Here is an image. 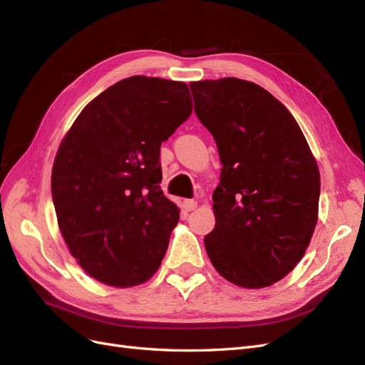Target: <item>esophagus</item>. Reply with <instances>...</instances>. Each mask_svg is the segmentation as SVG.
Listing matches in <instances>:
<instances>
[{"mask_svg": "<svg viewBox=\"0 0 365 365\" xmlns=\"http://www.w3.org/2000/svg\"><path fill=\"white\" fill-rule=\"evenodd\" d=\"M197 207V202L193 201V200H184L182 201V208L185 210V212H192V210H195Z\"/></svg>", "mask_w": 365, "mask_h": 365, "instance_id": "obj_1", "label": "esophagus"}]
</instances>
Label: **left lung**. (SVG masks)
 Wrapping results in <instances>:
<instances>
[{"mask_svg": "<svg viewBox=\"0 0 365 365\" xmlns=\"http://www.w3.org/2000/svg\"><path fill=\"white\" fill-rule=\"evenodd\" d=\"M190 90L222 163L207 254L228 282L264 288L291 272L311 242L317 161L292 114L262 86L224 77L192 82Z\"/></svg>", "mask_w": 365, "mask_h": 365, "instance_id": "obj_1", "label": "left lung"}]
</instances>
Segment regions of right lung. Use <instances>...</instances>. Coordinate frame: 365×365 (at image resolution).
I'll use <instances>...</instances> for the list:
<instances>
[{
	"mask_svg": "<svg viewBox=\"0 0 365 365\" xmlns=\"http://www.w3.org/2000/svg\"><path fill=\"white\" fill-rule=\"evenodd\" d=\"M184 82L132 76L88 103L62 140L51 195L70 252L128 288L160 268L180 210L160 189V148L192 114Z\"/></svg>",
	"mask_w": 365,
	"mask_h": 365,
	"instance_id": "1",
	"label": "right lung"
}]
</instances>
